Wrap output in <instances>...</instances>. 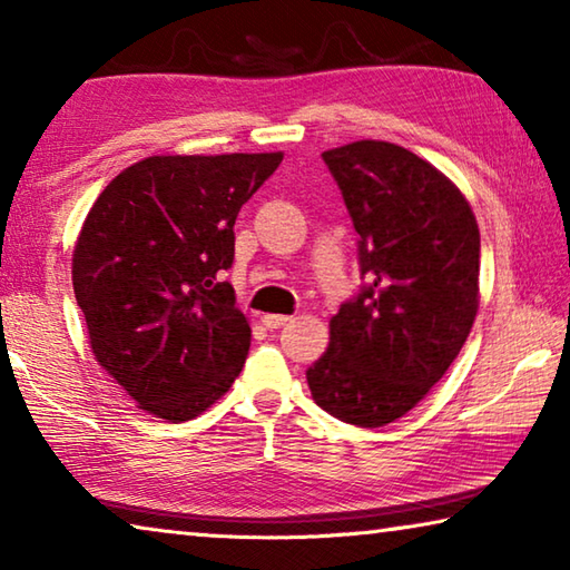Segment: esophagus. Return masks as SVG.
<instances>
[{
    "instance_id": "obj_1",
    "label": "esophagus",
    "mask_w": 570,
    "mask_h": 570,
    "mask_svg": "<svg viewBox=\"0 0 570 570\" xmlns=\"http://www.w3.org/2000/svg\"><path fill=\"white\" fill-rule=\"evenodd\" d=\"M264 326H266V330H282V326H286V324H292L294 320H292V316H284V314H266L264 316Z\"/></svg>"
}]
</instances>
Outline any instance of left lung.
<instances>
[{"label":"left lung","mask_w":570,"mask_h":570,"mask_svg":"<svg viewBox=\"0 0 570 570\" xmlns=\"http://www.w3.org/2000/svg\"><path fill=\"white\" fill-rule=\"evenodd\" d=\"M360 234L364 284L306 370L322 410L356 428L407 414L458 360L478 314L480 230L465 196L394 142L322 153Z\"/></svg>","instance_id":"1"}]
</instances>
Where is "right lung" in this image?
I'll return each instance as SVG.
<instances>
[{
    "label": "right lung",
    "instance_id": "right-lung-1",
    "mask_svg": "<svg viewBox=\"0 0 570 570\" xmlns=\"http://www.w3.org/2000/svg\"><path fill=\"white\" fill-rule=\"evenodd\" d=\"M282 153L153 156L95 200L72 256L95 360L150 414L186 422L238 377L250 326L224 272L240 206Z\"/></svg>",
    "mask_w": 570,
    "mask_h": 570
}]
</instances>
